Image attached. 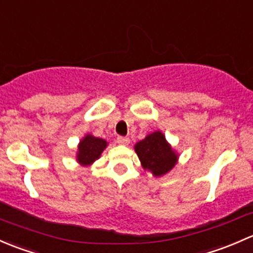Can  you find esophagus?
<instances>
[{"label":"esophagus","mask_w":253,"mask_h":253,"mask_svg":"<svg viewBox=\"0 0 253 253\" xmlns=\"http://www.w3.org/2000/svg\"><path fill=\"white\" fill-rule=\"evenodd\" d=\"M117 142H118L119 145H127L130 142V139L126 136H118L117 137Z\"/></svg>","instance_id":"obj_1"}]
</instances>
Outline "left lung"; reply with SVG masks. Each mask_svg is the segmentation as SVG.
<instances>
[{
    "label": "left lung",
    "instance_id": "obj_1",
    "mask_svg": "<svg viewBox=\"0 0 253 253\" xmlns=\"http://www.w3.org/2000/svg\"><path fill=\"white\" fill-rule=\"evenodd\" d=\"M135 151L139 156L145 169L152 171L156 176L168 173L175 166L178 156L166 141L162 132L156 131L146 136L142 141L135 145Z\"/></svg>",
    "mask_w": 253,
    "mask_h": 253
}]
</instances>
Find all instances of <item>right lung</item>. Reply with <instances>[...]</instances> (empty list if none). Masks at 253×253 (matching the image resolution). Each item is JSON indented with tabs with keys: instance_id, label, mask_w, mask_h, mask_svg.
<instances>
[{
	"instance_id": "add662e5",
	"label": "right lung",
	"mask_w": 253,
	"mask_h": 253,
	"mask_svg": "<svg viewBox=\"0 0 253 253\" xmlns=\"http://www.w3.org/2000/svg\"><path fill=\"white\" fill-rule=\"evenodd\" d=\"M107 142L100 137H95L92 135H87L79 144V152H78V162L87 166L95 162L105 150Z\"/></svg>"
}]
</instances>
